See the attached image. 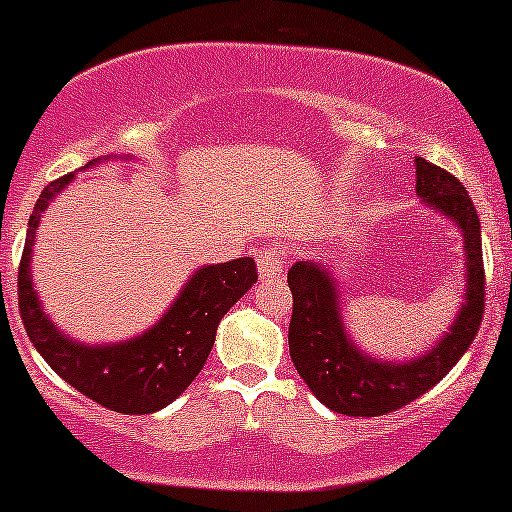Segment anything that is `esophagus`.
I'll return each mask as SVG.
<instances>
[{
	"instance_id": "esophagus-1",
	"label": "esophagus",
	"mask_w": 512,
	"mask_h": 512,
	"mask_svg": "<svg viewBox=\"0 0 512 512\" xmlns=\"http://www.w3.org/2000/svg\"><path fill=\"white\" fill-rule=\"evenodd\" d=\"M258 273L261 278H280L285 271V254L278 244L266 246V249L258 254Z\"/></svg>"
}]
</instances>
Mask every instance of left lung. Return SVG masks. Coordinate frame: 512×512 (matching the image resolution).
Returning <instances> with one entry per match:
<instances>
[{"mask_svg":"<svg viewBox=\"0 0 512 512\" xmlns=\"http://www.w3.org/2000/svg\"><path fill=\"white\" fill-rule=\"evenodd\" d=\"M416 193L462 232L464 295L440 341L409 360H382L355 346L341 317L336 278L317 261H297L287 273L292 319L287 343L297 372L324 406L343 416H384L435 387L472 346L484 317L481 222L472 198L450 171L416 159Z\"/></svg>","mask_w":512,"mask_h":512,"instance_id":"1","label":"left lung"}]
</instances>
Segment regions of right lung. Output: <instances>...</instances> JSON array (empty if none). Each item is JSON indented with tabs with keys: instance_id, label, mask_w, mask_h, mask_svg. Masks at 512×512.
Listing matches in <instances>:
<instances>
[{
	"instance_id": "right-lung-1",
	"label": "right lung",
	"mask_w": 512,
	"mask_h": 512,
	"mask_svg": "<svg viewBox=\"0 0 512 512\" xmlns=\"http://www.w3.org/2000/svg\"><path fill=\"white\" fill-rule=\"evenodd\" d=\"M94 164H99V159H91L86 169ZM72 179L74 174H67L45 186L28 220L19 266L21 319L45 363L77 392L118 413H154L186 392L188 384L203 370L220 319L256 283V263L254 258L244 256L229 263L200 266L181 287L162 319L130 341H74L43 312L31 275L33 241L40 217Z\"/></svg>"
}]
</instances>
